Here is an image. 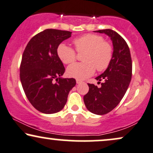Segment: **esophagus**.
Segmentation results:
<instances>
[{
  "label": "esophagus",
  "mask_w": 153,
  "mask_h": 153,
  "mask_svg": "<svg viewBox=\"0 0 153 153\" xmlns=\"http://www.w3.org/2000/svg\"><path fill=\"white\" fill-rule=\"evenodd\" d=\"M76 82H77V84H80V83H81L82 81L80 80H76Z\"/></svg>",
  "instance_id": "esophagus-1"
}]
</instances>
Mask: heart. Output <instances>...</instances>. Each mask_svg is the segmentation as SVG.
<instances>
[{"label": "heart", "instance_id": "b5f03b06", "mask_svg": "<svg viewBox=\"0 0 153 153\" xmlns=\"http://www.w3.org/2000/svg\"><path fill=\"white\" fill-rule=\"evenodd\" d=\"M78 52H85L83 57L85 62L74 63L67 69L69 77L84 80L98 71H103L109 65L113 56L112 47L104 42L101 36L88 34L73 40ZM57 54L64 64H71L75 60L76 53L72 47L65 43L59 44L57 48Z\"/></svg>", "mask_w": 153, "mask_h": 153}]
</instances>
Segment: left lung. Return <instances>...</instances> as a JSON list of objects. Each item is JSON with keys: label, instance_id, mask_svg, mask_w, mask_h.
I'll list each match as a JSON object with an SVG mask.
<instances>
[{"label": "left lung", "instance_id": "left-lung-1", "mask_svg": "<svg viewBox=\"0 0 153 153\" xmlns=\"http://www.w3.org/2000/svg\"><path fill=\"white\" fill-rule=\"evenodd\" d=\"M94 32L109 36L113 45V56L106 71L96 78L98 82L103 81L101 86L88 84L89 91L83 101L89 111L103 115L113 110L124 97L131 81L132 64L129 47L118 33L109 29Z\"/></svg>", "mask_w": 153, "mask_h": 153}]
</instances>
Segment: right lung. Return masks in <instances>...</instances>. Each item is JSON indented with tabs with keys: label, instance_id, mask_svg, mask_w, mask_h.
Listing matches in <instances>:
<instances>
[{
	"label": "right lung",
	"instance_id": "obj_1",
	"mask_svg": "<svg viewBox=\"0 0 153 153\" xmlns=\"http://www.w3.org/2000/svg\"><path fill=\"white\" fill-rule=\"evenodd\" d=\"M71 34L45 29L31 39L23 53L21 82L29 102L42 113L50 114L62 110L76 84L74 78H62L65 69L57 54L58 45Z\"/></svg>",
	"mask_w": 153,
	"mask_h": 153
}]
</instances>
